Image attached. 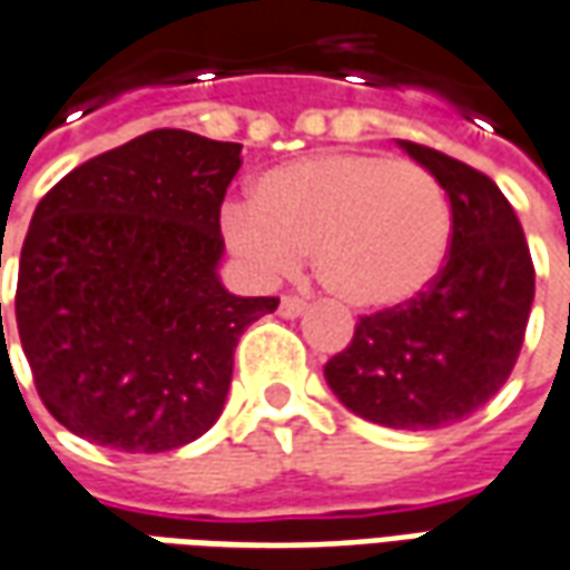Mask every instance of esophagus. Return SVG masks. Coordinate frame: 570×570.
I'll list each match as a JSON object with an SVG mask.
<instances>
[{
	"label": "esophagus",
	"instance_id": "esophagus-1",
	"mask_svg": "<svg viewBox=\"0 0 570 570\" xmlns=\"http://www.w3.org/2000/svg\"><path fill=\"white\" fill-rule=\"evenodd\" d=\"M305 308H308V305H305V299H299V296H284L277 312H281L284 317H299Z\"/></svg>",
	"mask_w": 570,
	"mask_h": 570
}]
</instances>
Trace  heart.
<instances>
[{
    "label": "heart",
    "mask_w": 570,
    "mask_h": 570,
    "mask_svg": "<svg viewBox=\"0 0 570 570\" xmlns=\"http://www.w3.org/2000/svg\"><path fill=\"white\" fill-rule=\"evenodd\" d=\"M230 253L258 281L299 268L362 312L415 302L446 268L452 208L431 171L383 153H321L271 168L253 205L220 215Z\"/></svg>",
    "instance_id": "1"
}]
</instances>
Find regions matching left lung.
<instances>
[{"instance_id":"1","label":"left lung","mask_w":570,"mask_h":570,"mask_svg":"<svg viewBox=\"0 0 570 570\" xmlns=\"http://www.w3.org/2000/svg\"><path fill=\"white\" fill-rule=\"evenodd\" d=\"M399 149L446 189V268L415 302L362 317L324 377L371 424L436 431L478 412L509 381L533 305V262L521 220L487 174L409 139Z\"/></svg>"}]
</instances>
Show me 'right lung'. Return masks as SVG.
Returning a JSON list of instances; mask_svg holds the SVG:
<instances>
[{
	"label": "right lung",
	"instance_id": "obj_1",
	"mask_svg": "<svg viewBox=\"0 0 570 570\" xmlns=\"http://www.w3.org/2000/svg\"><path fill=\"white\" fill-rule=\"evenodd\" d=\"M239 149L149 130L65 174L37 205L14 317L42 405L77 436L168 452L224 412L239 336L277 308L218 277Z\"/></svg>",
	"mask_w": 570,
	"mask_h": 570
}]
</instances>
